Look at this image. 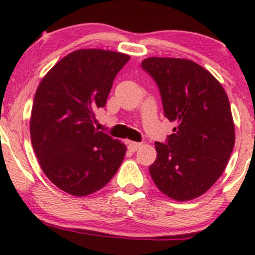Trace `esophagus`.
Instances as JSON below:
<instances>
[{
	"label": "esophagus",
	"mask_w": 255,
	"mask_h": 255,
	"mask_svg": "<svg viewBox=\"0 0 255 255\" xmlns=\"http://www.w3.org/2000/svg\"><path fill=\"white\" fill-rule=\"evenodd\" d=\"M127 144H128V150H131V151H136L137 149H138L139 146L142 145V143H138V142H128Z\"/></svg>",
	"instance_id": "1"
}]
</instances>
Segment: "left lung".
<instances>
[{
    "mask_svg": "<svg viewBox=\"0 0 255 255\" xmlns=\"http://www.w3.org/2000/svg\"><path fill=\"white\" fill-rule=\"evenodd\" d=\"M142 69L156 83L164 117L176 124L164 143H155L151 179L169 198H197L222 175L234 148L228 97L208 70L188 59L150 57Z\"/></svg>",
    "mask_w": 255,
    "mask_h": 255,
    "instance_id": "1",
    "label": "left lung"
}]
</instances>
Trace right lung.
<instances>
[{
	"label": "right lung",
	"instance_id": "1",
	"mask_svg": "<svg viewBox=\"0 0 255 255\" xmlns=\"http://www.w3.org/2000/svg\"><path fill=\"white\" fill-rule=\"evenodd\" d=\"M128 59L115 51L77 50L57 63L35 92L33 149L45 175L64 192L82 197L100 190L124 160L127 146L94 123Z\"/></svg>",
	"mask_w": 255,
	"mask_h": 255
}]
</instances>
